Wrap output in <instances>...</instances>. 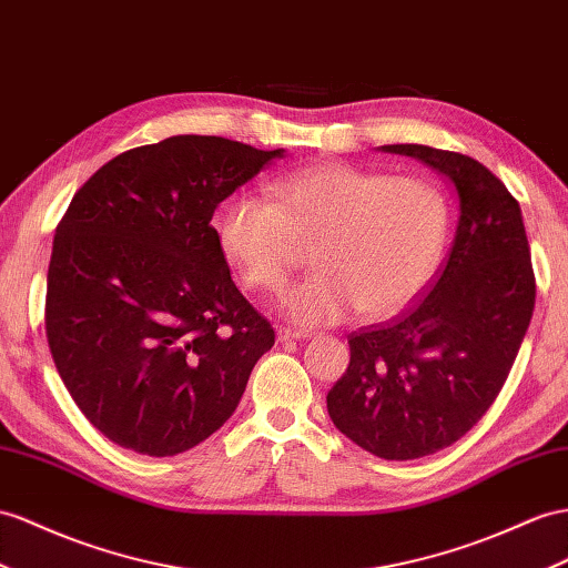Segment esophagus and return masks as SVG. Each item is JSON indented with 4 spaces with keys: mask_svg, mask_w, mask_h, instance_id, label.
Returning <instances> with one entry per match:
<instances>
[{
    "mask_svg": "<svg viewBox=\"0 0 568 568\" xmlns=\"http://www.w3.org/2000/svg\"><path fill=\"white\" fill-rule=\"evenodd\" d=\"M275 336H278L281 343L287 341H300V338H312L310 331H297V328H290V326H278L275 328Z\"/></svg>",
    "mask_w": 568,
    "mask_h": 568,
    "instance_id": "esophagus-1",
    "label": "esophagus"
}]
</instances>
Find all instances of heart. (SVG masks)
<instances>
[{"label": "heart", "instance_id": "b5f03b06", "mask_svg": "<svg viewBox=\"0 0 568 568\" xmlns=\"http://www.w3.org/2000/svg\"><path fill=\"white\" fill-rule=\"evenodd\" d=\"M271 194L232 199L217 244L250 290H278L300 244H312L316 271L281 300L300 324L338 322L351 307L365 318L396 314L439 266L448 203L425 178L318 163L283 174Z\"/></svg>", "mask_w": 568, "mask_h": 568}]
</instances>
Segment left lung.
Wrapping results in <instances>:
<instances>
[{"instance_id": "8db88e82", "label": "left lung", "mask_w": 568, "mask_h": 568, "mask_svg": "<svg viewBox=\"0 0 568 568\" xmlns=\"http://www.w3.org/2000/svg\"><path fill=\"white\" fill-rule=\"evenodd\" d=\"M454 182L460 217L448 258L400 314L347 336L351 365L326 396L347 439L386 460L436 454L470 432L514 367L535 310L518 201L475 158L382 145Z\"/></svg>"}]
</instances>
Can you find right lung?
Returning a JSON list of instances; mask_svg holds the SVG:
<instances>
[{
    "label": "right lung",
    "instance_id": "1",
    "mask_svg": "<svg viewBox=\"0 0 568 568\" xmlns=\"http://www.w3.org/2000/svg\"><path fill=\"white\" fill-rule=\"evenodd\" d=\"M281 155L170 136L112 158L71 199L45 333L71 398L110 442L178 456L235 413L275 331L232 283L211 217Z\"/></svg>",
    "mask_w": 568,
    "mask_h": 568
}]
</instances>
